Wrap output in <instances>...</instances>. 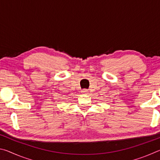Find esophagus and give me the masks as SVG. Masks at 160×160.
<instances>
[{"label":"esophagus","instance_id":"1","mask_svg":"<svg viewBox=\"0 0 160 160\" xmlns=\"http://www.w3.org/2000/svg\"><path fill=\"white\" fill-rule=\"evenodd\" d=\"M88 90H83L82 91V92L83 93V94H87V93H88Z\"/></svg>","mask_w":160,"mask_h":160}]
</instances>
